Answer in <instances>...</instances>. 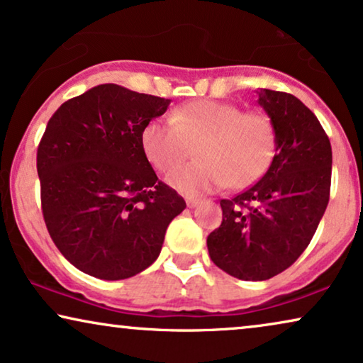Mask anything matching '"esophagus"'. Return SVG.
<instances>
[{"label": "esophagus", "instance_id": "obj_1", "mask_svg": "<svg viewBox=\"0 0 363 363\" xmlns=\"http://www.w3.org/2000/svg\"><path fill=\"white\" fill-rule=\"evenodd\" d=\"M185 201L190 208H195V206L200 205L201 200H200V198H195V196H185Z\"/></svg>", "mask_w": 363, "mask_h": 363}]
</instances>
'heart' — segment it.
Listing matches in <instances>:
<instances>
[{
  "label": "heart",
  "mask_w": 363,
  "mask_h": 363,
  "mask_svg": "<svg viewBox=\"0 0 363 363\" xmlns=\"http://www.w3.org/2000/svg\"><path fill=\"white\" fill-rule=\"evenodd\" d=\"M168 118L143 125L142 152L157 170L168 172L196 147L198 160L167 177L168 185L188 195L226 185L235 190L250 186L276 157V128L261 112L201 99L173 108Z\"/></svg>",
  "instance_id": "obj_1"
}]
</instances>
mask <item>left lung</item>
Returning <instances> with one entry per match:
<instances>
[{
	"label": "left lung",
	"mask_w": 363,
	"mask_h": 363,
	"mask_svg": "<svg viewBox=\"0 0 363 363\" xmlns=\"http://www.w3.org/2000/svg\"><path fill=\"white\" fill-rule=\"evenodd\" d=\"M257 97L276 128V157L259 182L220 201L223 221L206 240L211 261L242 281L287 269L309 246L330 195V140L314 112L287 92L261 89Z\"/></svg>",
	"instance_id": "obj_1"
}]
</instances>
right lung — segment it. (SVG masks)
<instances>
[{"label":"right lung","mask_w":363,"mask_h":363,"mask_svg":"<svg viewBox=\"0 0 363 363\" xmlns=\"http://www.w3.org/2000/svg\"><path fill=\"white\" fill-rule=\"evenodd\" d=\"M170 99L101 84L69 99L49 118L38 147L46 228L61 255L89 276L127 279L162 251L186 203L160 182L140 132Z\"/></svg>","instance_id":"right-lung-1"}]
</instances>
